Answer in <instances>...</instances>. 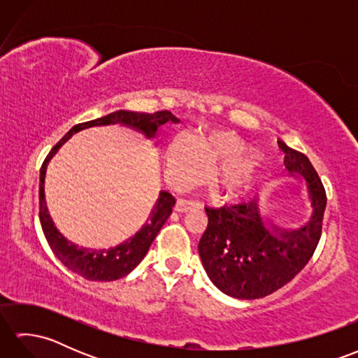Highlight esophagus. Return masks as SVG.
Returning <instances> with one entry per match:
<instances>
[{"mask_svg": "<svg viewBox=\"0 0 358 358\" xmlns=\"http://www.w3.org/2000/svg\"><path fill=\"white\" fill-rule=\"evenodd\" d=\"M199 206H200V204L196 203V201L180 199V200H177V203H175V210L180 212V214H183V212H187V210L195 209V208H199Z\"/></svg>", "mask_w": 358, "mask_h": 358, "instance_id": "1", "label": "esophagus"}]
</instances>
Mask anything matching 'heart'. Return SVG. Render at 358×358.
<instances>
[{
    "label": "heart",
    "mask_w": 358,
    "mask_h": 358,
    "mask_svg": "<svg viewBox=\"0 0 358 358\" xmlns=\"http://www.w3.org/2000/svg\"><path fill=\"white\" fill-rule=\"evenodd\" d=\"M246 150V143L231 132L200 140L195 146L187 138H177L167 154V169L181 183H191L199 175L196 163L204 175L226 166L220 175V187L227 194H235L245 186L254 172L252 159H236Z\"/></svg>",
    "instance_id": "obj_1"
}]
</instances>
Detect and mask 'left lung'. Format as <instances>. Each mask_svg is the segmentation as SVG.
I'll return each mask as SVG.
<instances>
[{"mask_svg":"<svg viewBox=\"0 0 358 358\" xmlns=\"http://www.w3.org/2000/svg\"><path fill=\"white\" fill-rule=\"evenodd\" d=\"M285 166L303 178L310 203L308 222L286 229L263 215L257 201L206 208L208 227L199 243L203 268L220 291L255 300L289 283L313 257L322 235L326 192L306 155L278 141Z\"/></svg>","mask_w":358,"mask_h":358,"instance_id":"left-lung-1","label":"left lung"}]
</instances>
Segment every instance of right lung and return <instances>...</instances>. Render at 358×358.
Masks as SVG:
<instances>
[{
    "label": "right lung",
    "instance_id": "right-lung-1",
    "mask_svg": "<svg viewBox=\"0 0 358 358\" xmlns=\"http://www.w3.org/2000/svg\"><path fill=\"white\" fill-rule=\"evenodd\" d=\"M167 121L172 123H180V120L172 115L169 110H159L155 113H140V112H129V110H117L109 115L96 118L87 123H81L73 126L62 140L58 141L55 148L50 150L48 158L44 159L40 171V222L44 232V237L48 240L53 254L62 262L67 269L78 273L83 278L90 281H113L118 278L126 277L129 272H132L136 266L141 263L144 255L155 240L157 234L162 229L166 220L172 214V208L175 204V199L166 191H162L158 195L157 203L152 208L149 218L143 224L141 229L136 232L134 237L127 238L126 241L120 243L115 248L109 249H89V248H78L75 243L67 240L64 235L59 232L55 223L49 214L48 204H45L44 196V180H45V169L57 154L58 149L71 138L73 134H77L83 129L94 127V126H108V124H121L126 127L135 129L141 132L149 140L158 138V129ZM158 141H155L157 144Z\"/></svg>",
    "mask_w": 358,
    "mask_h": 358
}]
</instances>
